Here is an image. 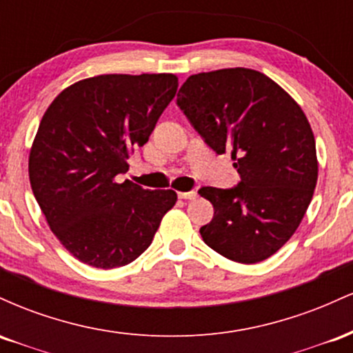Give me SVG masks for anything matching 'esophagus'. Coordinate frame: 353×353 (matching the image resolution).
I'll use <instances>...</instances> for the list:
<instances>
[{
  "label": "esophagus",
  "mask_w": 353,
  "mask_h": 353,
  "mask_svg": "<svg viewBox=\"0 0 353 353\" xmlns=\"http://www.w3.org/2000/svg\"><path fill=\"white\" fill-rule=\"evenodd\" d=\"M177 196H179L181 199L192 201V199H196V197H197V192H196V190H190V192H177Z\"/></svg>",
  "instance_id": "esophagus-1"
}]
</instances>
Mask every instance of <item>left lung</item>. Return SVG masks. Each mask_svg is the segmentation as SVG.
<instances>
[{
  "instance_id": "left-lung-1",
  "label": "left lung",
  "mask_w": 353,
  "mask_h": 353,
  "mask_svg": "<svg viewBox=\"0 0 353 353\" xmlns=\"http://www.w3.org/2000/svg\"><path fill=\"white\" fill-rule=\"evenodd\" d=\"M177 104L214 151H230L241 174L236 188L199 190L214 205L202 239L234 262L265 261L294 236L317 185L305 112L274 79L247 68L189 76Z\"/></svg>"
}]
</instances>
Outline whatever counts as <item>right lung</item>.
I'll use <instances>...</instances> for the list:
<instances>
[{"mask_svg": "<svg viewBox=\"0 0 353 353\" xmlns=\"http://www.w3.org/2000/svg\"><path fill=\"white\" fill-rule=\"evenodd\" d=\"M177 86L171 72L101 74L63 89L44 112L28 161L31 189L52 234L84 264L132 262L176 204L172 189L116 176L148 143Z\"/></svg>", "mask_w": 353, "mask_h": 353, "instance_id": "add662e5", "label": "right lung"}]
</instances>
